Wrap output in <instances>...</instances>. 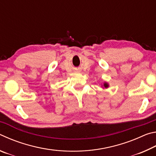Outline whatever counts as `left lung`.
Wrapping results in <instances>:
<instances>
[{
    "instance_id": "1",
    "label": "left lung",
    "mask_w": 156,
    "mask_h": 156,
    "mask_svg": "<svg viewBox=\"0 0 156 156\" xmlns=\"http://www.w3.org/2000/svg\"><path fill=\"white\" fill-rule=\"evenodd\" d=\"M104 87H105V88H107V87H108V84H107V83H105V84H104Z\"/></svg>"
}]
</instances>
